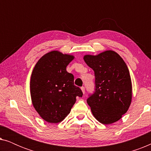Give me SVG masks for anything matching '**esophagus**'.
I'll return each mask as SVG.
<instances>
[{
  "instance_id": "34e87169",
  "label": "esophagus",
  "mask_w": 151,
  "mask_h": 151,
  "mask_svg": "<svg viewBox=\"0 0 151 151\" xmlns=\"http://www.w3.org/2000/svg\"><path fill=\"white\" fill-rule=\"evenodd\" d=\"M81 90H82V93H83L84 94V93H85V88H84V86H82V87H81Z\"/></svg>"
}]
</instances>
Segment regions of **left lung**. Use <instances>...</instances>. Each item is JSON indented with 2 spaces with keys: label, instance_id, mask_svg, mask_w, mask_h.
I'll return each instance as SVG.
<instances>
[{
  "label": "left lung",
  "instance_id": "obj_1",
  "mask_svg": "<svg viewBox=\"0 0 151 151\" xmlns=\"http://www.w3.org/2000/svg\"><path fill=\"white\" fill-rule=\"evenodd\" d=\"M84 60L95 73V91L88 104L97 120L104 124L118 121L131 103L132 84L123 59L113 51L97 55H86Z\"/></svg>",
  "mask_w": 151,
  "mask_h": 151
}]
</instances>
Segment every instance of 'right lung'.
I'll return each instance as SVG.
<instances>
[{"label":"right lung","instance_id":"add662e5","mask_svg":"<svg viewBox=\"0 0 151 151\" xmlns=\"http://www.w3.org/2000/svg\"><path fill=\"white\" fill-rule=\"evenodd\" d=\"M73 58L71 55L53 51L43 55L33 70L30 80L32 104L47 122L63 121L71 111L76 97L83 95L74 85L73 74L66 70Z\"/></svg>","mask_w":151,"mask_h":151}]
</instances>
